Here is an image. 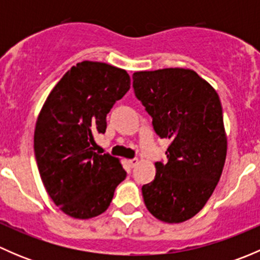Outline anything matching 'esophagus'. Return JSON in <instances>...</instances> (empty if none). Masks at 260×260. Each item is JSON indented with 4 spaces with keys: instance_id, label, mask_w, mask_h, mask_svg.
I'll use <instances>...</instances> for the list:
<instances>
[{
    "instance_id": "34e87169",
    "label": "esophagus",
    "mask_w": 260,
    "mask_h": 260,
    "mask_svg": "<svg viewBox=\"0 0 260 260\" xmlns=\"http://www.w3.org/2000/svg\"><path fill=\"white\" fill-rule=\"evenodd\" d=\"M138 158H132V159H128V164H129V166L131 167H136L137 166V164H138Z\"/></svg>"
}]
</instances>
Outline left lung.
Returning <instances> with one entry per match:
<instances>
[{
  "label": "left lung",
  "mask_w": 260,
  "mask_h": 260,
  "mask_svg": "<svg viewBox=\"0 0 260 260\" xmlns=\"http://www.w3.org/2000/svg\"><path fill=\"white\" fill-rule=\"evenodd\" d=\"M133 89L161 138L171 141L167 162L142 186L148 211L165 222L195 216L214 192L226 157V136L217 93L193 70L137 72Z\"/></svg>",
  "instance_id": "8db88e82"
}]
</instances>
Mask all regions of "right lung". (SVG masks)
<instances>
[{"label": "right lung", "instance_id": "obj_1", "mask_svg": "<svg viewBox=\"0 0 260 260\" xmlns=\"http://www.w3.org/2000/svg\"><path fill=\"white\" fill-rule=\"evenodd\" d=\"M129 88L125 70L81 61L65 73L41 109L34 136L38 169L51 200L69 216L101 215L127 176L119 159L94 151V137L106 132L107 114Z\"/></svg>", "mask_w": 260, "mask_h": 260}]
</instances>
